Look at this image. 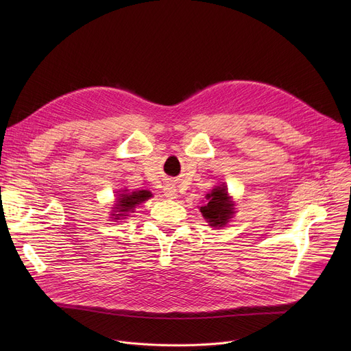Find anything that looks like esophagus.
Wrapping results in <instances>:
<instances>
[{
	"label": "esophagus",
	"mask_w": 351,
	"mask_h": 351,
	"mask_svg": "<svg viewBox=\"0 0 351 351\" xmlns=\"http://www.w3.org/2000/svg\"><path fill=\"white\" fill-rule=\"evenodd\" d=\"M176 192H178L176 186L172 185V183H166L165 188H163V195L168 197V199H175L178 196Z\"/></svg>",
	"instance_id": "34e87169"
}]
</instances>
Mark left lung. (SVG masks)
Masks as SVG:
<instances>
[{"label":"left lung","mask_w":351,"mask_h":351,"mask_svg":"<svg viewBox=\"0 0 351 351\" xmlns=\"http://www.w3.org/2000/svg\"><path fill=\"white\" fill-rule=\"evenodd\" d=\"M208 204L200 206V212L206 219V222L213 228H222L234 215V205L228 195L226 186H216L210 193L206 195Z\"/></svg>","instance_id":"obj_1"}]
</instances>
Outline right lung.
I'll use <instances>...</instances> for the list:
<instances>
[{
  "mask_svg": "<svg viewBox=\"0 0 351 351\" xmlns=\"http://www.w3.org/2000/svg\"><path fill=\"white\" fill-rule=\"evenodd\" d=\"M149 197H152V193L149 191H135L128 193L126 191H123V193L119 195V197L117 199V205H115V210L112 213V216H115V220H119L121 217L125 219V216H128V213L134 212V209L141 205L142 202L147 200Z\"/></svg>",
  "mask_w": 351,
  "mask_h": 351,
  "instance_id": "add662e5",
  "label": "right lung"
}]
</instances>
